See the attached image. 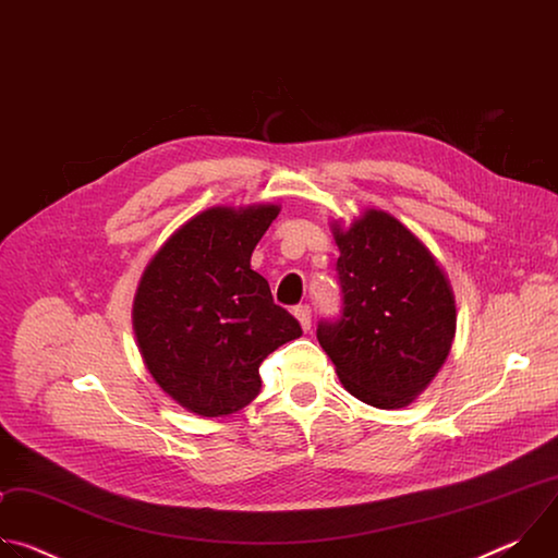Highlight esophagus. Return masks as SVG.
Segmentation results:
<instances>
[{
  "label": "esophagus",
  "mask_w": 558,
  "mask_h": 558,
  "mask_svg": "<svg viewBox=\"0 0 558 558\" xmlns=\"http://www.w3.org/2000/svg\"><path fill=\"white\" fill-rule=\"evenodd\" d=\"M293 315H295V320L300 323L302 331H308V329H311V308H308V306H295V308H293Z\"/></svg>",
  "instance_id": "34e87169"
}]
</instances>
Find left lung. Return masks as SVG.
Wrapping results in <instances>:
<instances>
[{
    "mask_svg": "<svg viewBox=\"0 0 558 558\" xmlns=\"http://www.w3.org/2000/svg\"><path fill=\"white\" fill-rule=\"evenodd\" d=\"M340 250L344 311L317 327L342 386L360 402L392 411L415 402L444 366L457 304L448 274L402 220L366 209L331 220Z\"/></svg>",
    "mask_w": 558,
    "mask_h": 558,
    "instance_id": "obj_1",
    "label": "left lung"
}]
</instances>
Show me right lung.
<instances>
[{"label":"right lung","mask_w":558,"mask_h":558,"mask_svg":"<svg viewBox=\"0 0 558 558\" xmlns=\"http://www.w3.org/2000/svg\"><path fill=\"white\" fill-rule=\"evenodd\" d=\"M278 214L274 203L209 207L181 225L141 274L132 327L143 364L194 415L245 409L260 392L263 360L302 336L252 269Z\"/></svg>","instance_id":"obj_1"}]
</instances>
